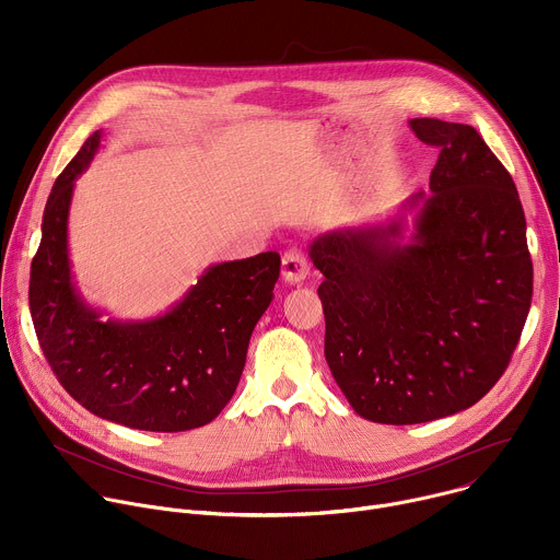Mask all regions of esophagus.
Wrapping results in <instances>:
<instances>
[{"label":"esophagus","instance_id":"1","mask_svg":"<svg viewBox=\"0 0 560 560\" xmlns=\"http://www.w3.org/2000/svg\"><path fill=\"white\" fill-rule=\"evenodd\" d=\"M307 259L301 250L290 248L281 259V275L288 283H301L307 277Z\"/></svg>","mask_w":560,"mask_h":560}]
</instances>
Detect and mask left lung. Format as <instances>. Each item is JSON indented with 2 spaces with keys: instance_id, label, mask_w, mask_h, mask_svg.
<instances>
[{
  "instance_id": "obj_1",
  "label": "left lung",
  "mask_w": 560,
  "mask_h": 560,
  "mask_svg": "<svg viewBox=\"0 0 560 560\" xmlns=\"http://www.w3.org/2000/svg\"><path fill=\"white\" fill-rule=\"evenodd\" d=\"M439 148L412 244L404 221L314 238L326 281V361L354 412L385 425L467 410L503 376L532 303L525 212L512 175L471 126L410 119Z\"/></svg>"
}]
</instances>
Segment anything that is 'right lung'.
<instances>
[{
	"label": "right lung",
	"mask_w": 560,
	"mask_h": 560,
	"mask_svg": "<svg viewBox=\"0 0 560 560\" xmlns=\"http://www.w3.org/2000/svg\"><path fill=\"white\" fill-rule=\"evenodd\" d=\"M100 139V130L86 139L46 201L28 288L42 352L74 401L106 421L145 432L201 428L242 378L281 257L261 253L212 266L171 312L150 322H104L77 294L68 261L74 179L89 168Z\"/></svg>",
	"instance_id": "right-lung-1"
}]
</instances>
